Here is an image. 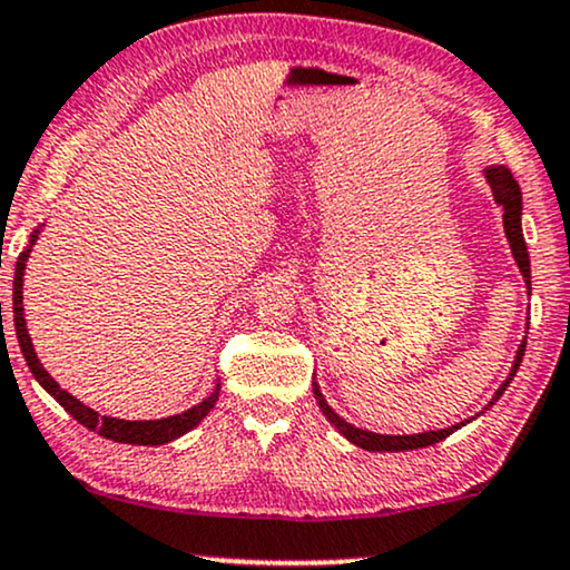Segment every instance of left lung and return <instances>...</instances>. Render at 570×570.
Segmentation results:
<instances>
[{
    "label": "left lung",
    "instance_id": "obj_1",
    "mask_svg": "<svg viewBox=\"0 0 570 570\" xmlns=\"http://www.w3.org/2000/svg\"><path fill=\"white\" fill-rule=\"evenodd\" d=\"M485 180H489L491 190H493V202H497L499 207L504 209L507 242H510V249H512V255H515V263L520 267V273H523L528 289H531V263H528L525 238H523V230H520V212H523V196H520V185L515 183V177H512V173L507 167L485 169ZM523 353H525V340H523V345L518 347L515 366H512L510 376H507V380L502 382V387L497 390L493 401H497V397L507 390V385H510V380L518 372L520 361H523ZM313 393H315V401H318L321 411H324V414H326V420L332 422L334 428H337L340 433L347 438V441L355 443V445H361V449H366V451H411V449H424V445H433L438 441H445V438L454 433V430L462 428V424H454V428L438 430V433H420V435H380V433H368V430L353 428V424H347L345 420H340V416L334 414L332 409H328V403L324 401V395H321L318 387H313ZM491 403H489V406H491Z\"/></svg>",
    "mask_w": 570,
    "mask_h": 570
}]
</instances>
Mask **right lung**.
Segmentation results:
<instances>
[{
  "label": "right lung",
  "mask_w": 570,
  "mask_h": 570,
  "mask_svg": "<svg viewBox=\"0 0 570 570\" xmlns=\"http://www.w3.org/2000/svg\"><path fill=\"white\" fill-rule=\"evenodd\" d=\"M33 242H37V233L31 236V244ZM29 252H31V246L23 252V255L18 257L16 281H12V321H16V334H18V342H20V353H23V358H26V363H29L31 374L37 376L39 385H42L47 393H50L55 401H58L60 406H63L68 414L73 416V420H77L79 424H85L87 430H95L98 435L108 438V441L132 443V445H161V443H169V441H175V438L185 435L188 430H194L196 424L209 414V409L215 406V401L219 395V387L209 397H204L198 406L185 411V414L169 416V420H156V422H127V420H114V416H100L98 411H92L89 406H85V403H79L73 395H68L66 390H60L58 382H55L52 376L45 372L42 363H39L37 353H33L29 332H26L23 271H26V257H29Z\"/></svg>",
  "instance_id": "obj_1"
}]
</instances>
